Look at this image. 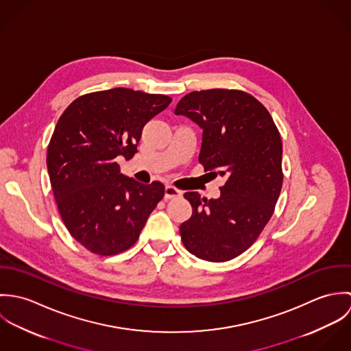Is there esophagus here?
I'll use <instances>...</instances> for the list:
<instances>
[{
	"label": "esophagus",
	"mask_w": 351,
	"mask_h": 351,
	"mask_svg": "<svg viewBox=\"0 0 351 351\" xmlns=\"http://www.w3.org/2000/svg\"><path fill=\"white\" fill-rule=\"evenodd\" d=\"M181 191H178L177 188L171 186V185H167L165 188V199L166 200H171V199H177V197H181Z\"/></svg>",
	"instance_id": "obj_1"
}]
</instances>
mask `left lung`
Here are the masks:
<instances>
[{"label":"left lung","mask_w":351,"mask_h":351,"mask_svg":"<svg viewBox=\"0 0 351 351\" xmlns=\"http://www.w3.org/2000/svg\"><path fill=\"white\" fill-rule=\"evenodd\" d=\"M202 130L199 162L226 178L219 199L184 197L192 216L180 226L186 250L226 262L247 250L270 220L282 186V142L267 109L249 93L192 92L174 109Z\"/></svg>","instance_id":"1"}]
</instances>
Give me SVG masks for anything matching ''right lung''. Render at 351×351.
<instances>
[{"label":"right lung","instance_id":"add662e5","mask_svg":"<svg viewBox=\"0 0 351 351\" xmlns=\"http://www.w3.org/2000/svg\"><path fill=\"white\" fill-rule=\"evenodd\" d=\"M171 99L114 88L73 101L59 117L47 150L51 188L60 217L85 249L99 255L128 250L165 195L159 181L141 184L120 173L143 127Z\"/></svg>","mask_w":351,"mask_h":351}]
</instances>
